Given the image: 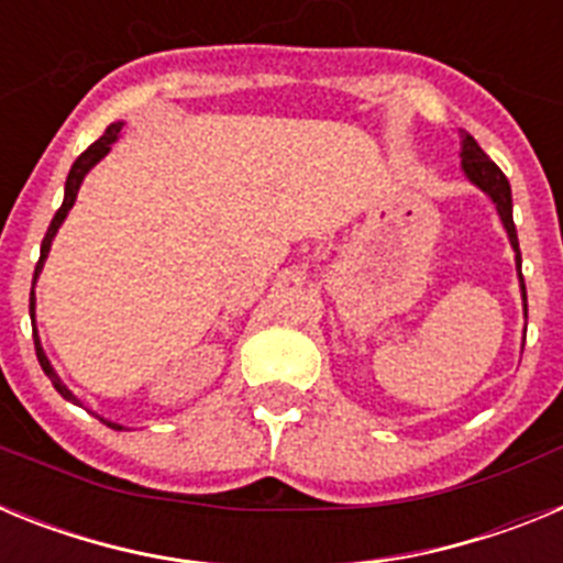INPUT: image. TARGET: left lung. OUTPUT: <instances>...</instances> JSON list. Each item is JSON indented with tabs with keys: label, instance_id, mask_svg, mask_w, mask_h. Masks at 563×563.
I'll use <instances>...</instances> for the list:
<instances>
[{
	"label": "left lung",
	"instance_id": "8db88e82",
	"mask_svg": "<svg viewBox=\"0 0 563 563\" xmlns=\"http://www.w3.org/2000/svg\"><path fill=\"white\" fill-rule=\"evenodd\" d=\"M460 161H462V174L467 180L474 183L482 194L490 197V202L496 206V213H499L501 225H505L507 239H510V247L516 251V271H519V287H521V307H525L527 318V290H525V276H521V253H519V236H516L514 225V194H510V183L501 174V168L496 166L490 157L479 148V143L471 137L467 132H460Z\"/></svg>",
	"mask_w": 563,
	"mask_h": 563
}]
</instances>
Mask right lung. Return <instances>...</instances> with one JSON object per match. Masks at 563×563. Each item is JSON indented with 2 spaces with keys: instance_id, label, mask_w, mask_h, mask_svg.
I'll use <instances>...</instances> for the list:
<instances>
[{
  "instance_id": "obj_1",
  "label": "right lung",
  "mask_w": 563,
  "mask_h": 563,
  "mask_svg": "<svg viewBox=\"0 0 563 563\" xmlns=\"http://www.w3.org/2000/svg\"><path fill=\"white\" fill-rule=\"evenodd\" d=\"M121 129H123V121L109 123L107 132H103L101 137H98V141L92 143V146H89L87 152H84L76 163H73V168H69L67 183H64V202H62V208H58V211H56V217H53V222H49L47 233H44V239H42V256H38L36 273H33V290H30V321H33V327H36V282H38V276H42L44 262H47L49 245H53V239H56V233H58V228H62V222L67 220L69 208L76 206L78 188H81L84 177H87V174L92 172V168H96V163H101L103 157H107L109 148H112V143L118 141V137H121ZM33 341H36V355H38V363H42L44 375H47L49 380H53V386H56L58 395H62L64 400L81 406V400H78V397L67 389V386H64V380L56 375V369H53V363H49V357L44 355L42 341H38V332L36 330H33ZM101 422H107L109 429H114V431H126V429H123V426H118V422H112V420H103V417H101Z\"/></svg>"
}]
</instances>
